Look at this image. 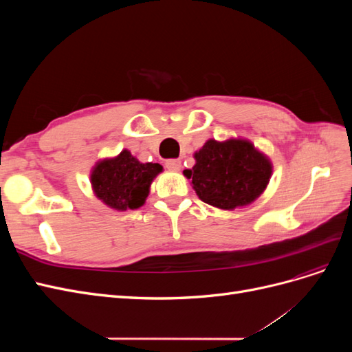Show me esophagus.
<instances>
[{"instance_id":"34e87169","label":"esophagus","mask_w":352,"mask_h":352,"mask_svg":"<svg viewBox=\"0 0 352 352\" xmlns=\"http://www.w3.org/2000/svg\"><path fill=\"white\" fill-rule=\"evenodd\" d=\"M166 167L167 170H170V172H179L180 167H182V163H180V160L172 158V160H167Z\"/></svg>"}]
</instances>
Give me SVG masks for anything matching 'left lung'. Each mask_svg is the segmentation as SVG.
<instances>
[{"instance_id":"left-lung-1","label":"left lung","mask_w":352,"mask_h":352,"mask_svg":"<svg viewBox=\"0 0 352 352\" xmlns=\"http://www.w3.org/2000/svg\"><path fill=\"white\" fill-rule=\"evenodd\" d=\"M197 164L184 175L192 179L197 195L223 210L247 206L267 186L272 164L254 145L242 140L207 141L195 153Z\"/></svg>"}]
</instances>
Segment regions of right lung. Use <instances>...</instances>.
<instances>
[{
  "mask_svg": "<svg viewBox=\"0 0 352 352\" xmlns=\"http://www.w3.org/2000/svg\"><path fill=\"white\" fill-rule=\"evenodd\" d=\"M162 170L158 163L142 164L124 150L116 158L104 160L95 166L91 182L95 195L109 207L133 210L144 204L153 179Z\"/></svg>",
  "mask_w": 352,
  "mask_h": 352,
  "instance_id": "right-lung-1",
  "label": "right lung"
}]
</instances>
